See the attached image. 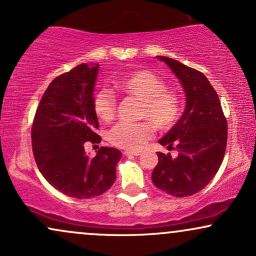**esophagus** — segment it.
Segmentation results:
<instances>
[{
  "mask_svg": "<svg viewBox=\"0 0 256 256\" xmlns=\"http://www.w3.org/2000/svg\"><path fill=\"white\" fill-rule=\"evenodd\" d=\"M124 154L126 156H138V155H140V152H132V150H126L124 152Z\"/></svg>",
  "mask_w": 256,
  "mask_h": 256,
  "instance_id": "obj_1",
  "label": "esophagus"
}]
</instances>
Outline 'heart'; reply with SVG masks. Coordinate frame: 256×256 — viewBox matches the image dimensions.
<instances>
[{
  "label": "heart",
  "instance_id": "b5f03b06",
  "mask_svg": "<svg viewBox=\"0 0 256 256\" xmlns=\"http://www.w3.org/2000/svg\"><path fill=\"white\" fill-rule=\"evenodd\" d=\"M116 88L126 95L142 101L140 118L150 120L158 130L172 128L180 116L179 98L173 91L167 90L165 82L150 71L142 70L128 73L116 82ZM94 110L100 120L112 122L116 114V98L114 94L106 89L98 91L94 98ZM151 124L149 122L136 124L120 122L110 131L108 140L118 148L138 150L152 137Z\"/></svg>",
  "mask_w": 256,
  "mask_h": 256
}]
</instances>
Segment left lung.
I'll list each match as a JSON object with an SVG mask.
<instances>
[{"label": "left lung", "mask_w": 256, "mask_h": 256, "mask_svg": "<svg viewBox=\"0 0 256 256\" xmlns=\"http://www.w3.org/2000/svg\"><path fill=\"white\" fill-rule=\"evenodd\" d=\"M179 79L185 92V110L177 124L158 140L178 156L158 152L152 174L156 188L176 198L198 192L212 180L224 160L228 122L218 94L204 73L174 58L156 56Z\"/></svg>", "instance_id": "1"}]
</instances>
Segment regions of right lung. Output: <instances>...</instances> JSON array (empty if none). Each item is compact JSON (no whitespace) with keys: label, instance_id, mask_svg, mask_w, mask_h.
I'll return each instance as SVG.
<instances>
[{"label":"right lung","instance_id":"right-lung-1","mask_svg":"<svg viewBox=\"0 0 256 256\" xmlns=\"http://www.w3.org/2000/svg\"><path fill=\"white\" fill-rule=\"evenodd\" d=\"M98 64H82L49 84L31 128L32 150L42 176L70 198H91L116 182L122 152L101 146L96 156L85 152L86 143H100L94 110V88Z\"/></svg>","mask_w":256,"mask_h":256}]
</instances>
